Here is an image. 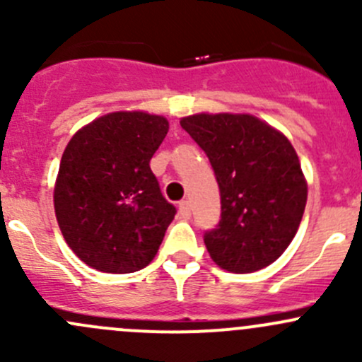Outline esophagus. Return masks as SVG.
<instances>
[{
	"label": "esophagus",
	"instance_id": "34e87169",
	"mask_svg": "<svg viewBox=\"0 0 362 362\" xmlns=\"http://www.w3.org/2000/svg\"><path fill=\"white\" fill-rule=\"evenodd\" d=\"M178 211H180V215L184 218L191 217V204H189V202H180L178 203Z\"/></svg>",
	"mask_w": 362,
	"mask_h": 362
}]
</instances>
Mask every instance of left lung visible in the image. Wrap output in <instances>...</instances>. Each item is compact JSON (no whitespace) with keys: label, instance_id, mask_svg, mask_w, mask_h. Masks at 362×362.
Wrapping results in <instances>:
<instances>
[{"label":"left lung","instance_id":"obj_1","mask_svg":"<svg viewBox=\"0 0 362 362\" xmlns=\"http://www.w3.org/2000/svg\"><path fill=\"white\" fill-rule=\"evenodd\" d=\"M180 126L206 152L221 222L204 233L211 261L231 273L275 262L301 224L308 185L289 138L250 113H194Z\"/></svg>","mask_w":362,"mask_h":362}]
</instances>
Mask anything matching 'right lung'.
Returning a JSON list of instances; mask_svg holds the SVG:
<instances>
[{
	"label": "right lung",
	"instance_id": "right-lung-1",
	"mask_svg": "<svg viewBox=\"0 0 362 362\" xmlns=\"http://www.w3.org/2000/svg\"><path fill=\"white\" fill-rule=\"evenodd\" d=\"M166 117L112 112L80 127L61 158L54 210L68 247L105 273H133L158 254L175 206L160 194L151 159Z\"/></svg>",
	"mask_w": 362,
	"mask_h": 362
}]
</instances>
